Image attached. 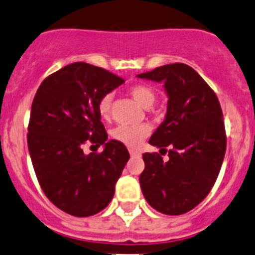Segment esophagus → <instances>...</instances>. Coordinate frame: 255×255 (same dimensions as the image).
<instances>
[{
	"mask_svg": "<svg viewBox=\"0 0 255 255\" xmlns=\"http://www.w3.org/2000/svg\"><path fill=\"white\" fill-rule=\"evenodd\" d=\"M129 154L132 155V157H140V153L138 152V150L132 149V148H130V149H129Z\"/></svg>",
	"mask_w": 255,
	"mask_h": 255,
	"instance_id": "34e87169",
	"label": "esophagus"
}]
</instances>
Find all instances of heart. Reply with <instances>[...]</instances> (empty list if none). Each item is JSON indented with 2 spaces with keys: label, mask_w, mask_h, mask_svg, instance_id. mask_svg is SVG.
I'll use <instances>...</instances> for the list:
<instances>
[{
  "label": "heart",
  "mask_w": 255,
  "mask_h": 255,
  "mask_svg": "<svg viewBox=\"0 0 255 255\" xmlns=\"http://www.w3.org/2000/svg\"><path fill=\"white\" fill-rule=\"evenodd\" d=\"M133 100L142 106L143 108H149L154 103L155 93L152 87L143 83L130 86L128 90ZM112 105V96L105 95L98 101V112L101 117L108 118ZM149 133V127L147 125L139 126H120L112 130L113 139L128 145V147H137Z\"/></svg>",
  "instance_id": "obj_1"
}]
</instances>
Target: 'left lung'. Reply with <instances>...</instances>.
Here are the masks:
<instances>
[{"mask_svg": "<svg viewBox=\"0 0 255 255\" xmlns=\"http://www.w3.org/2000/svg\"><path fill=\"white\" fill-rule=\"evenodd\" d=\"M138 78L164 83L167 115L149 143L169 147L167 162L158 153H143L139 175L143 196L152 208L179 216L198 206L211 192L227 148L221 105L208 83L192 67L172 63Z\"/></svg>", "mask_w": 255, "mask_h": 255, "instance_id": "left-lung-1", "label": "left lung"}]
</instances>
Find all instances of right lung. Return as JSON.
Listing matches in <instances>:
<instances>
[{"label":"right lung","instance_id":"add662e5","mask_svg":"<svg viewBox=\"0 0 255 255\" xmlns=\"http://www.w3.org/2000/svg\"><path fill=\"white\" fill-rule=\"evenodd\" d=\"M122 83L103 68L75 62L44 78L33 98L27 134L32 164L47 198L71 216L103 211L129 159L123 143L107 140L98 112V101ZM90 141L104 152L86 155Z\"/></svg>","mask_w":255,"mask_h":255}]
</instances>
